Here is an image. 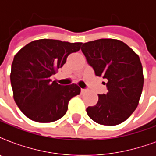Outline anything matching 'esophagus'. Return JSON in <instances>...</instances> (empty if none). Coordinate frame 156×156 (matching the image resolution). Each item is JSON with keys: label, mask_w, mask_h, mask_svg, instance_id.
Segmentation results:
<instances>
[{"label": "esophagus", "mask_w": 156, "mask_h": 156, "mask_svg": "<svg viewBox=\"0 0 156 156\" xmlns=\"http://www.w3.org/2000/svg\"><path fill=\"white\" fill-rule=\"evenodd\" d=\"M87 89H81V93H85V92H87Z\"/></svg>", "instance_id": "34e87169"}]
</instances>
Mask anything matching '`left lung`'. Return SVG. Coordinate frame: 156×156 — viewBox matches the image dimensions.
<instances>
[{
    "label": "left lung",
    "instance_id": "obj_1",
    "mask_svg": "<svg viewBox=\"0 0 156 156\" xmlns=\"http://www.w3.org/2000/svg\"><path fill=\"white\" fill-rule=\"evenodd\" d=\"M81 50L96 76L107 81V94L99 95L87 112L104 126H116L131 116L138 107L143 87L139 56L121 40L100 39L83 44ZM105 84V83H104Z\"/></svg>",
    "mask_w": 156,
    "mask_h": 156
}]
</instances>
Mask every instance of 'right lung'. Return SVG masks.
<instances>
[{"label": "right lung", "mask_w": 156, "mask_h": 156, "mask_svg": "<svg viewBox=\"0 0 156 156\" xmlns=\"http://www.w3.org/2000/svg\"><path fill=\"white\" fill-rule=\"evenodd\" d=\"M81 44L43 39L29 43L16 54L10 73L13 99L28 118L47 123L65 116L69 101L80 94V87L52 82L51 76L63 66L69 54L80 49Z\"/></svg>", "instance_id": "1"}]
</instances>
